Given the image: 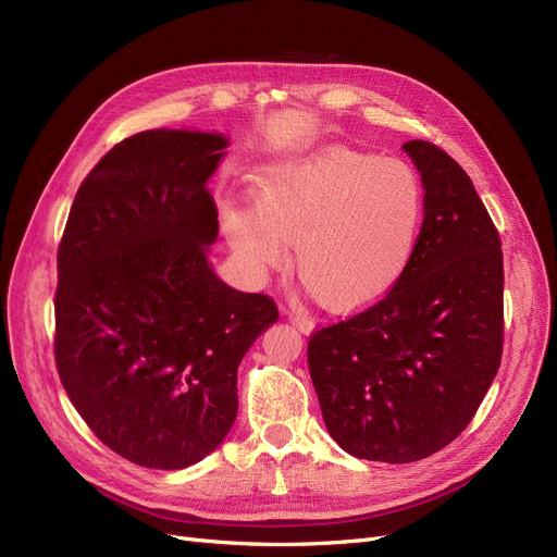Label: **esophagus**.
I'll return each instance as SVG.
<instances>
[{
    "label": "esophagus",
    "mask_w": 557,
    "mask_h": 557,
    "mask_svg": "<svg viewBox=\"0 0 557 557\" xmlns=\"http://www.w3.org/2000/svg\"><path fill=\"white\" fill-rule=\"evenodd\" d=\"M285 315H287V320H290V322H293L301 333H310V331H313V326H315L313 318H308L306 313H301V310L287 308V310H285Z\"/></svg>",
    "instance_id": "obj_1"
}]
</instances>
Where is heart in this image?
<instances>
[{
    "mask_svg": "<svg viewBox=\"0 0 557 557\" xmlns=\"http://www.w3.org/2000/svg\"><path fill=\"white\" fill-rule=\"evenodd\" d=\"M253 206H221L231 247L256 270L281 267L293 242L295 272L329 310H356L388 295L413 260L425 189L397 158L326 148L262 173Z\"/></svg>",
    "mask_w": 557,
    "mask_h": 557,
    "instance_id": "obj_1",
    "label": "heart"
}]
</instances>
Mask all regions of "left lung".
I'll list each match as a JSON object with an SVG mask.
<instances>
[{
    "label": "left lung",
    "mask_w": 557,
    "mask_h": 557,
    "mask_svg": "<svg viewBox=\"0 0 557 557\" xmlns=\"http://www.w3.org/2000/svg\"><path fill=\"white\" fill-rule=\"evenodd\" d=\"M425 219L407 274L361 313L310 333L324 425L349 455L407 463L473 420L503 356L500 235L446 150L407 141Z\"/></svg>",
    "instance_id": "left-lung-1"
}]
</instances>
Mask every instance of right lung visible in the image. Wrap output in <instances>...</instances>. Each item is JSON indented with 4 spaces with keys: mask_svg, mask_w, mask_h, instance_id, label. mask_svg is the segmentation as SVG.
<instances>
[{
    "mask_svg": "<svg viewBox=\"0 0 557 557\" xmlns=\"http://www.w3.org/2000/svg\"><path fill=\"white\" fill-rule=\"evenodd\" d=\"M226 139L150 129L111 148L79 185L57 253L54 361L107 448L177 471L237 416V366L276 322L270 295L219 281L208 177Z\"/></svg>",
    "mask_w": 557,
    "mask_h": 557,
    "instance_id": "add662e5",
    "label": "right lung"
}]
</instances>
